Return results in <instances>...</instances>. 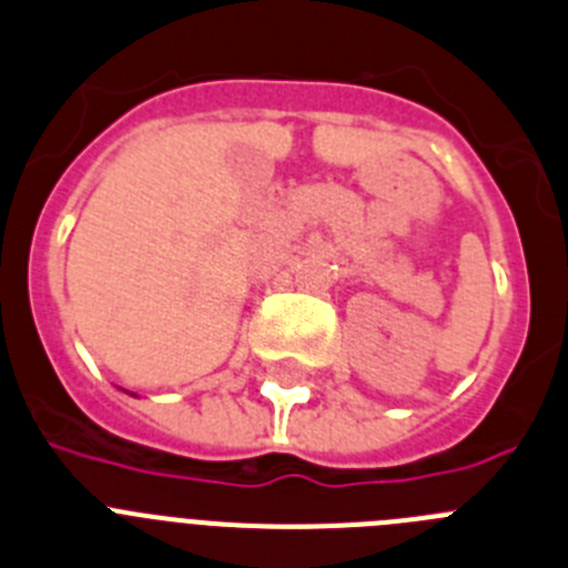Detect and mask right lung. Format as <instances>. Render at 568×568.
<instances>
[{
    "mask_svg": "<svg viewBox=\"0 0 568 568\" xmlns=\"http://www.w3.org/2000/svg\"><path fill=\"white\" fill-rule=\"evenodd\" d=\"M128 394H131V392H128ZM131 397H136V394H131Z\"/></svg>",
    "mask_w": 568,
    "mask_h": 568,
    "instance_id": "obj_1",
    "label": "right lung"
}]
</instances>
